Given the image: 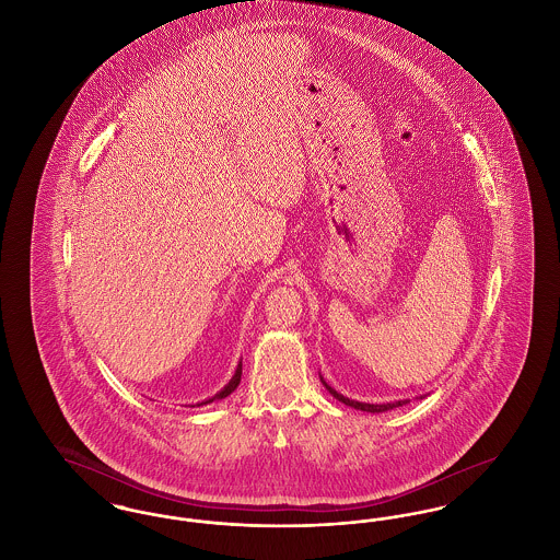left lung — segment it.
<instances>
[{
  "label": "left lung",
  "mask_w": 560,
  "mask_h": 560,
  "mask_svg": "<svg viewBox=\"0 0 560 560\" xmlns=\"http://www.w3.org/2000/svg\"><path fill=\"white\" fill-rule=\"evenodd\" d=\"M320 382H323V386L329 390V395L334 397V399L340 400V402H345L348 407H354V409H361V411H370V413H382V411H390V409H395V407H400V405H405V402H409V399L395 400V402H361V400H352L345 397V395H340L338 390H334L323 377H320Z\"/></svg>",
  "instance_id": "obj_1"
}]
</instances>
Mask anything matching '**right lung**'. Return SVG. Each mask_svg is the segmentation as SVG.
<instances>
[{
  "mask_svg": "<svg viewBox=\"0 0 560 560\" xmlns=\"http://www.w3.org/2000/svg\"><path fill=\"white\" fill-rule=\"evenodd\" d=\"M240 382H241V361H240V365H237V370H235V373H233V377H231V380H229V384H226V386H224V388H222V390H220V393H215V395H213L212 399L201 400V402H197V405H208V402H213V400H220V399H224V397H229V395H231V393H233V390H235V388H237V386H240ZM192 407H195V405H192Z\"/></svg>",
  "mask_w": 560,
  "mask_h": 560,
  "instance_id": "1",
  "label": "right lung"
}]
</instances>
